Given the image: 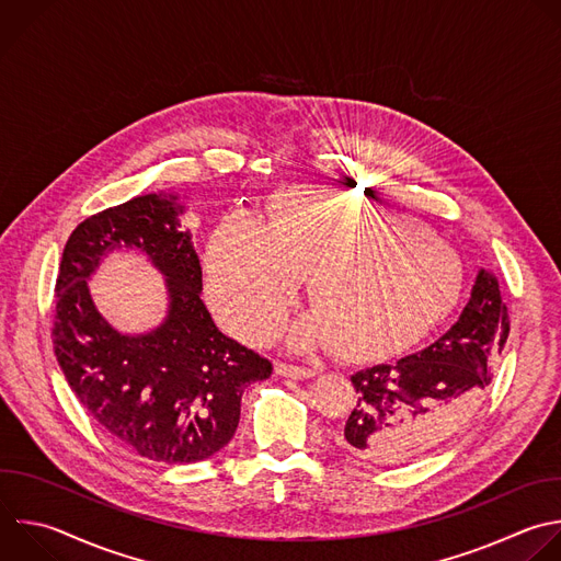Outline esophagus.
Instances as JSON below:
<instances>
[{"mask_svg": "<svg viewBox=\"0 0 561 561\" xmlns=\"http://www.w3.org/2000/svg\"><path fill=\"white\" fill-rule=\"evenodd\" d=\"M275 369H277V375H282V377H288V379H312L314 375H317V369H312V367H301V365H293V363H277L275 365Z\"/></svg>", "mask_w": 561, "mask_h": 561, "instance_id": "obj_1", "label": "esophagus"}]
</instances>
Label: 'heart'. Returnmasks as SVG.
Masks as SVG:
<instances>
[{
	"label": "heart",
	"instance_id": "obj_1",
	"mask_svg": "<svg viewBox=\"0 0 561 561\" xmlns=\"http://www.w3.org/2000/svg\"><path fill=\"white\" fill-rule=\"evenodd\" d=\"M306 275L314 310L290 343L339 341L345 354L421 334L451 310L465 282L458 253L425 225L332 190L279 194L264 229L227 218L207 244L211 304L251 343L277 332Z\"/></svg>",
	"mask_w": 561,
	"mask_h": 561
}]
</instances>
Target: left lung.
<instances>
[{"label": "left lung", "mask_w": 561, "mask_h": 561, "mask_svg": "<svg viewBox=\"0 0 561 561\" xmlns=\"http://www.w3.org/2000/svg\"><path fill=\"white\" fill-rule=\"evenodd\" d=\"M508 336V312L493 273L480 268L458 321L432 345L350 377L356 405L339 445L377 465L419 458L476 412Z\"/></svg>", "instance_id": "1"}]
</instances>
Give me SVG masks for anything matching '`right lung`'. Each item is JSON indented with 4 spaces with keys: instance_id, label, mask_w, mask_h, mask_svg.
<instances>
[{
    "instance_id": "1",
    "label": "right lung",
    "mask_w": 561,
    "mask_h": 561,
    "mask_svg": "<svg viewBox=\"0 0 561 561\" xmlns=\"http://www.w3.org/2000/svg\"><path fill=\"white\" fill-rule=\"evenodd\" d=\"M182 214L178 196L147 194L83 220L64 249L53 323L57 360L88 414L125 449L169 465L198 462L229 445L242 392L273 375L268 358L214 323ZM116 248L147 254L165 277L168 317L145 335L118 333L87 288Z\"/></svg>"
}]
</instances>
